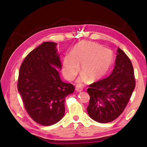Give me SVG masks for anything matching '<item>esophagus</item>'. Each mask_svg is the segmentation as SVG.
I'll list each match as a JSON object with an SVG mask.
<instances>
[{
	"label": "esophagus",
	"instance_id": "esophagus-1",
	"mask_svg": "<svg viewBox=\"0 0 147 147\" xmlns=\"http://www.w3.org/2000/svg\"><path fill=\"white\" fill-rule=\"evenodd\" d=\"M76 91H77L78 92H80L82 91L83 88H82V87L81 86H80V85H76Z\"/></svg>",
	"mask_w": 147,
	"mask_h": 147
}]
</instances>
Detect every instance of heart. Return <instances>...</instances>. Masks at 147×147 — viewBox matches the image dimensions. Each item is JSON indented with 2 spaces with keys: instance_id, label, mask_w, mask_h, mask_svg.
<instances>
[{
  "instance_id": "1",
  "label": "heart",
  "mask_w": 147,
  "mask_h": 147,
  "mask_svg": "<svg viewBox=\"0 0 147 147\" xmlns=\"http://www.w3.org/2000/svg\"><path fill=\"white\" fill-rule=\"evenodd\" d=\"M113 61V54L98 43L81 42L74 45L71 55H65L62 60V73L68 80H73L79 71L92 80L101 77L108 71ZM83 75L80 81H85Z\"/></svg>"
}]
</instances>
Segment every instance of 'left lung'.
<instances>
[{"label": "left lung", "mask_w": 147, "mask_h": 147, "mask_svg": "<svg viewBox=\"0 0 147 147\" xmlns=\"http://www.w3.org/2000/svg\"><path fill=\"white\" fill-rule=\"evenodd\" d=\"M136 82L131 62L119 48L113 71L107 78L89 85L90 102L87 112L92 119L100 123L115 120L127 105Z\"/></svg>", "instance_id": "8db88e82"}]
</instances>
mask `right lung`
<instances>
[{
	"label": "right lung",
	"instance_id": "obj_1",
	"mask_svg": "<svg viewBox=\"0 0 147 147\" xmlns=\"http://www.w3.org/2000/svg\"><path fill=\"white\" fill-rule=\"evenodd\" d=\"M54 42H46L27 55L19 71L18 90L24 109L32 119L43 126L57 123L64 116L65 97L75 87L62 82V65Z\"/></svg>",
	"mask_w": 147,
	"mask_h": 147
}]
</instances>
